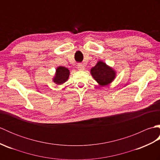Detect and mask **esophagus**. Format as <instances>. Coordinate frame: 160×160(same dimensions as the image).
<instances>
[{
	"instance_id": "34e87169",
	"label": "esophagus",
	"mask_w": 160,
	"mask_h": 160,
	"mask_svg": "<svg viewBox=\"0 0 160 160\" xmlns=\"http://www.w3.org/2000/svg\"><path fill=\"white\" fill-rule=\"evenodd\" d=\"M78 69L79 70H84V66L82 64H78Z\"/></svg>"
}]
</instances>
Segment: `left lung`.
Listing matches in <instances>:
<instances>
[{"instance_id":"1","label":"left lung","mask_w":160,"mask_h":160,"mask_svg":"<svg viewBox=\"0 0 160 160\" xmlns=\"http://www.w3.org/2000/svg\"><path fill=\"white\" fill-rule=\"evenodd\" d=\"M91 73L101 86H106L110 84L115 77V71L102 61H99L91 69Z\"/></svg>"}]
</instances>
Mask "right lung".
<instances>
[{
	"instance_id": "1",
	"label": "right lung",
	"mask_w": 160,
	"mask_h": 160,
	"mask_svg": "<svg viewBox=\"0 0 160 160\" xmlns=\"http://www.w3.org/2000/svg\"><path fill=\"white\" fill-rule=\"evenodd\" d=\"M69 76V70L66 67H59L57 68L56 76L53 78V82L58 84H62L68 80Z\"/></svg>"
}]
</instances>
